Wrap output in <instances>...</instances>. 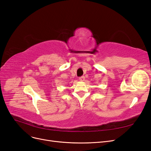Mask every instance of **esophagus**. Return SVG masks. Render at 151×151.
Wrapping results in <instances>:
<instances>
[{"label": "esophagus", "mask_w": 151, "mask_h": 151, "mask_svg": "<svg viewBox=\"0 0 151 151\" xmlns=\"http://www.w3.org/2000/svg\"><path fill=\"white\" fill-rule=\"evenodd\" d=\"M79 79L81 81H84L85 80V77H84V76H81V77H79Z\"/></svg>", "instance_id": "34e87169"}]
</instances>
